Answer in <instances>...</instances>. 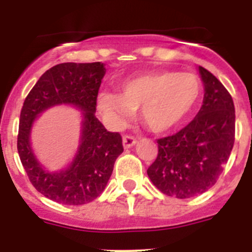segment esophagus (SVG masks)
I'll list each match as a JSON object with an SVG mask.
<instances>
[{
  "label": "esophagus",
  "instance_id": "34e87169",
  "mask_svg": "<svg viewBox=\"0 0 252 252\" xmlns=\"http://www.w3.org/2000/svg\"><path fill=\"white\" fill-rule=\"evenodd\" d=\"M122 142H124V148L128 149V148H132V146L137 142V140L135 139L132 135H125V136L122 137Z\"/></svg>",
  "mask_w": 252,
  "mask_h": 252
}]
</instances>
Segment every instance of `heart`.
<instances>
[{
    "label": "heart",
    "instance_id": "b5f03b06",
    "mask_svg": "<svg viewBox=\"0 0 252 252\" xmlns=\"http://www.w3.org/2000/svg\"><path fill=\"white\" fill-rule=\"evenodd\" d=\"M201 91V81L193 73H154L124 82L117 95L101 93L97 106L113 126L125 124L140 110L142 124L154 132H165L190 113Z\"/></svg>",
    "mask_w": 252,
    "mask_h": 252
}]
</instances>
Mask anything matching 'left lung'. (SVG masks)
Instances as JSON below:
<instances>
[{
	"label": "left lung",
	"mask_w": 252,
	"mask_h": 252,
	"mask_svg": "<svg viewBox=\"0 0 252 252\" xmlns=\"http://www.w3.org/2000/svg\"><path fill=\"white\" fill-rule=\"evenodd\" d=\"M201 110L186 127L158 139V157L148 175L160 192L180 199L212 188L235 142V106L228 91L206 68Z\"/></svg>",
	"instance_id": "1"
}]
</instances>
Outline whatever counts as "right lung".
I'll use <instances>...</instances> for the list:
<instances>
[{"mask_svg":"<svg viewBox=\"0 0 252 252\" xmlns=\"http://www.w3.org/2000/svg\"><path fill=\"white\" fill-rule=\"evenodd\" d=\"M104 73L99 62L58 64L40 77L24 102L17 135L20 160L31 184L51 201L68 206L92 202L106 188L116 159L124 151L121 135L107 131L94 115ZM62 103L84 111L82 142L72 166L60 173H49L34 159L28 137L37 115Z\"/></svg>","mask_w":252,"mask_h":252,"instance_id":"obj_1","label":"right lung"}]
</instances>
